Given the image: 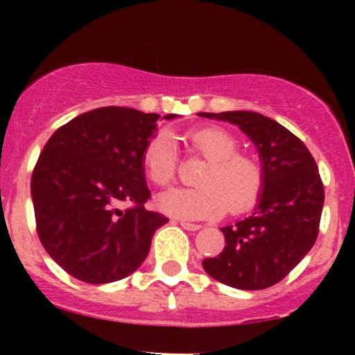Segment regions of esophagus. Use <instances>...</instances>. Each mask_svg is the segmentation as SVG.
I'll return each mask as SVG.
<instances>
[{
	"mask_svg": "<svg viewBox=\"0 0 355 355\" xmlns=\"http://www.w3.org/2000/svg\"><path fill=\"white\" fill-rule=\"evenodd\" d=\"M180 225H182L183 229H185V230H191V232H195V230H200V229H202V225H200V223H191V222H185V220H180Z\"/></svg>",
	"mask_w": 355,
	"mask_h": 355,
	"instance_id": "esophagus-1",
	"label": "esophagus"
}]
</instances>
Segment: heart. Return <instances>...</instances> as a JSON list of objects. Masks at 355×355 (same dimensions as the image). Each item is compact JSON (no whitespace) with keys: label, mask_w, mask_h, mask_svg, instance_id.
Instances as JSON below:
<instances>
[{"label":"heart","mask_w":355,"mask_h":355,"mask_svg":"<svg viewBox=\"0 0 355 355\" xmlns=\"http://www.w3.org/2000/svg\"><path fill=\"white\" fill-rule=\"evenodd\" d=\"M191 153L205 158L197 175V187L178 189L160 197L166 214L180 218H214L229 210L242 214L255 205L266 185L262 162L239 152V138L223 126H200L183 135ZM144 168L155 185L166 189L175 182L178 155L172 137L158 132L146 141L141 155Z\"/></svg>","instance_id":"obj_1"}]
</instances>
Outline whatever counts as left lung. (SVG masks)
Here are the masks:
<instances>
[{"label": "left lung", "instance_id": "1", "mask_svg": "<svg viewBox=\"0 0 355 355\" xmlns=\"http://www.w3.org/2000/svg\"><path fill=\"white\" fill-rule=\"evenodd\" d=\"M239 125L254 141L266 170V185L250 217L220 229L225 248L203 260L218 282L242 291L279 284L307 255L319 235L324 183L300 138L255 112L198 113Z\"/></svg>", "mask_w": 355, "mask_h": 355}]
</instances>
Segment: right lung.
<instances>
[{
	"instance_id": "obj_1",
	"label": "right lung",
	"mask_w": 355,
	"mask_h": 355,
	"mask_svg": "<svg viewBox=\"0 0 355 355\" xmlns=\"http://www.w3.org/2000/svg\"><path fill=\"white\" fill-rule=\"evenodd\" d=\"M175 115H166V120ZM160 115L103 107L60 126L31 175L36 232L71 277L108 284L135 272L168 222L146 210L141 155Z\"/></svg>"
}]
</instances>
